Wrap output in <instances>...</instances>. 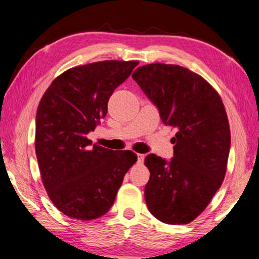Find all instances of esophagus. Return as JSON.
<instances>
[{"label":"esophagus","mask_w":259,"mask_h":259,"mask_svg":"<svg viewBox=\"0 0 259 259\" xmlns=\"http://www.w3.org/2000/svg\"><path fill=\"white\" fill-rule=\"evenodd\" d=\"M145 159V155L144 154H138V162H142Z\"/></svg>","instance_id":"obj_1"}]
</instances>
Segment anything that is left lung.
Returning a JSON list of instances; mask_svg holds the SVG:
<instances>
[{
	"instance_id": "obj_1",
	"label": "left lung",
	"mask_w": 259,
	"mask_h": 259,
	"mask_svg": "<svg viewBox=\"0 0 259 259\" xmlns=\"http://www.w3.org/2000/svg\"><path fill=\"white\" fill-rule=\"evenodd\" d=\"M156 105L164 125L176 130L169 162L146 156L149 181L145 187L148 210L167 224H187L210 203L222 185L230 151V127L215 89L186 67L153 63L132 74Z\"/></svg>"
}]
</instances>
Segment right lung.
<instances>
[{"mask_svg":"<svg viewBox=\"0 0 259 259\" xmlns=\"http://www.w3.org/2000/svg\"><path fill=\"white\" fill-rule=\"evenodd\" d=\"M138 61H103L66 70L40 99L35 149L44 188L71 219L91 221L113 205L123 176L137 162L132 151L93 145L88 133L107 113L112 93Z\"/></svg>","mask_w":259,"mask_h":259,"instance_id":"right-lung-1","label":"right lung"}]
</instances>
